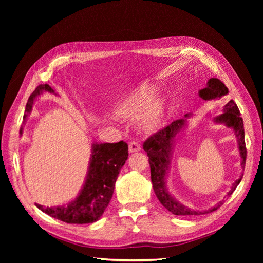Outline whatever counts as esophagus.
Masks as SVG:
<instances>
[{
  "mask_svg": "<svg viewBox=\"0 0 263 263\" xmlns=\"http://www.w3.org/2000/svg\"><path fill=\"white\" fill-rule=\"evenodd\" d=\"M128 148H129V153H137V151L141 149L139 142L135 140H130L128 142Z\"/></svg>",
  "mask_w": 263,
  "mask_h": 263,
  "instance_id": "obj_1",
  "label": "esophagus"
}]
</instances>
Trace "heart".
Listing matches in <instances>:
<instances>
[{
    "instance_id": "heart-1",
    "label": "heart",
    "mask_w": 263,
    "mask_h": 263,
    "mask_svg": "<svg viewBox=\"0 0 263 263\" xmlns=\"http://www.w3.org/2000/svg\"><path fill=\"white\" fill-rule=\"evenodd\" d=\"M156 90L150 84H142L129 93L115 108V114L124 119L140 117V125L153 129L160 122L163 114L162 102L155 99Z\"/></svg>"
}]
</instances>
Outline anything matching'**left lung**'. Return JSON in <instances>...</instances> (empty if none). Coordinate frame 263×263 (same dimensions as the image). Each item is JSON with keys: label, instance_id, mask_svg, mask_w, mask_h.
<instances>
[{"label": "left lung", "instance_id": "obj_1", "mask_svg": "<svg viewBox=\"0 0 263 263\" xmlns=\"http://www.w3.org/2000/svg\"><path fill=\"white\" fill-rule=\"evenodd\" d=\"M228 93L227 86L222 83L219 79L212 78L208 83V86L205 89L198 92L200 97L203 100H213L216 98H220L222 95H226ZM187 117V115H185ZM215 121L219 123H225L228 127H233L236 136L238 138V145H239L240 156L242 158V169H245L246 164V158H247V149L245 144V129H243V122L240 117L239 109L236 103L230 100L225 105L224 113L219 117L215 118ZM184 119H178V121L172 122L170 125L165 126L164 128L160 129L150 136L145 142L142 147L147 153L149 157V163H150V173H151V182H153L154 191L158 197V200L164 206V208L171 212L174 215H201L205 213H210L213 211H216L222 205V202H219L214 209L205 212H198L192 211L185 206L179 204L173 197L168 193L165 186H164V177L165 172L169 168L170 164V155H171V147L172 141L176 137V135L184 125ZM243 174H241L240 178L233 184L232 190L228 192V195H232V193L236 190L237 185L239 184Z\"/></svg>", "mask_w": 263, "mask_h": 263}]
</instances>
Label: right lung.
<instances>
[{
  "mask_svg": "<svg viewBox=\"0 0 263 263\" xmlns=\"http://www.w3.org/2000/svg\"><path fill=\"white\" fill-rule=\"evenodd\" d=\"M42 91L53 93L48 84L38 85L28 99L26 113L30 112L34 99ZM127 158L128 145L123 140L115 144H94L85 184L76 200L67 206L58 208H45L39 204H36V206L49 216L68 224H90L97 221L104 213L113 196L117 176Z\"/></svg>",
  "mask_w": 263,
  "mask_h": 263,
  "instance_id": "obj_1",
  "label": "right lung"
}]
</instances>
